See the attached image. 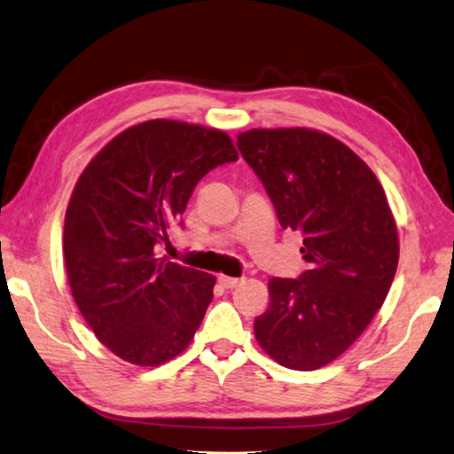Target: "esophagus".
I'll return each instance as SVG.
<instances>
[{
	"mask_svg": "<svg viewBox=\"0 0 454 454\" xmlns=\"http://www.w3.org/2000/svg\"><path fill=\"white\" fill-rule=\"evenodd\" d=\"M218 282L222 287H226V290H234L236 286H240L242 279L240 278H228V276H220Z\"/></svg>",
	"mask_w": 454,
	"mask_h": 454,
	"instance_id": "obj_1",
	"label": "esophagus"
}]
</instances>
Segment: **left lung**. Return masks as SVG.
<instances>
[{"label":"left lung","mask_w":454,"mask_h":454,"mask_svg":"<svg viewBox=\"0 0 454 454\" xmlns=\"http://www.w3.org/2000/svg\"><path fill=\"white\" fill-rule=\"evenodd\" d=\"M236 145L282 228L303 234L308 263L295 279H270L255 340L279 365L319 369L365 332L397 271V226L383 186L349 146L319 130L252 129Z\"/></svg>","instance_id":"8db88e82"}]
</instances>
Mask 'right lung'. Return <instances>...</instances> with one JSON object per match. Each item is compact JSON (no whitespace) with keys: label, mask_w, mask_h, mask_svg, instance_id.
Segmentation results:
<instances>
[{"label":"right lung","mask_w":454,"mask_h":454,"mask_svg":"<svg viewBox=\"0 0 454 454\" xmlns=\"http://www.w3.org/2000/svg\"><path fill=\"white\" fill-rule=\"evenodd\" d=\"M236 160L222 130L156 119L122 130L79 176L65 268L79 311L114 356L154 367L192 341L216 278L154 252L200 178Z\"/></svg>","instance_id":"add662e5"}]
</instances>
